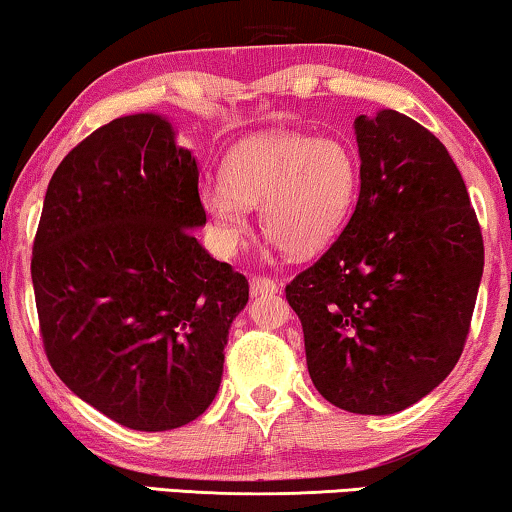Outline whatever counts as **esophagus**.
Listing matches in <instances>:
<instances>
[{
  "instance_id": "obj_1",
  "label": "esophagus",
  "mask_w": 512,
  "mask_h": 512,
  "mask_svg": "<svg viewBox=\"0 0 512 512\" xmlns=\"http://www.w3.org/2000/svg\"><path fill=\"white\" fill-rule=\"evenodd\" d=\"M249 289H251V296H268V293L279 291V284L275 282V279H270L265 275H256V277H251Z\"/></svg>"
}]
</instances>
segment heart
Returning a JSON list of instances; mask_svg holds the SVG:
<instances>
[{"instance_id":"1","label":"heart","mask_w":512,"mask_h":512,"mask_svg":"<svg viewBox=\"0 0 512 512\" xmlns=\"http://www.w3.org/2000/svg\"><path fill=\"white\" fill-rule=\"evenodd\" d=\"M359 165L340 139L272 132L237 144L221 181L202 191L214 242L235 254L251 230V207L284 254L307 258L326 249L352 212Z\"/></svg>"}]
</instances>
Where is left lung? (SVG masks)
Masks as SVG:
<instances>
[{
	"instance_id": "obj_1",
	"label": "left lung",
	"mask_w": 512,
	"mask_h": 512,
	"mask_svg": "<svg viewBox=\"0 0 512 512\" xmlns=\"http://www.w3.org/2000/svg\"><path fill=\"white\" fill-rule=\"evenodd\" d=\"M361 191L324 256L286 286L307 370L328 403L394 415L464 352L485 247L443 142L394 109L354 121Z\"/></svg>"
}]
</instances>
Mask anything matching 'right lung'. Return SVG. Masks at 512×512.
Returning a JSON list of instances; mask_svg holds the SVG:
<instances>
[{
  "instance_id": "1",
  "label": "right lung",
  "mask_w": 512,
  "mask_h": 512,
  "mask_svg": "<svg viewBox=\"0 0 512 512\" xmlns=\"http://www.w3.org/2000/svg\"><path fill=\"white\" fill-rule=\"evenodd\" d=\"M198 177L163 116L116 118L62 158L34 237L55 375L135 431L177 429L209 408L249 300L247 277L191 233L207 223Z\"/></svg>"
}]
</instances>
